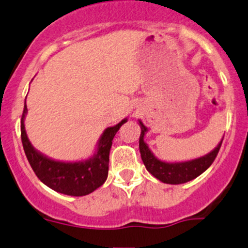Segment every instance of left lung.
<instances>
[{"label": "left lung", "mask_w": 248, "mask_h": 248, "mask_svg": "<svg viewBox=\"0 0 248 248\" xmlns=\"http://www.w3.org/2000/svg\"><path fill=\"white\" fill-rule=\"evenodd\" d=\"M139 125L141 127L140 137H139V151H140L142 162H144L146 170L154 177H156L161 182L168 183V185H181V183L191 181L200 176L215 161L223 142L222 139L210 153L205 154L204 156H201V158L183 162H166L155 158L152 151L148 148L147 144L144 141L147 127L142 124L141 121H139Z\"/></svg>", "instance_id": "1"}]
</instances>
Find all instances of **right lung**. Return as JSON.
<instances>
[{
    "label": "right lung",
    "instance_id": "right-lung-1",
    "mask_svg": "<svg viewBox=\"0 0 248 248\" xmlns=\"http://www.w3.org/2000/svg\"><path fill=\"white\" fill-rule=\"evenodd\" d=\"M28 108L24 104L20 119V137L26 158L38 179L44 185L69 196H84L101 187L106 182L109 170V153L112 139L127 119L124 118L115 126L107 127L97 142L96 152L92 158L75 162L53 160L44 155L32 146L25 131L24 119Z\"/></svg>",
    "mask_w": 248,
    "mask_h": 248
}]
</instances>
